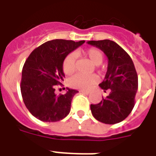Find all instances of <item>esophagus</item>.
<instances>
[{
  "label": "esophagus",
  "mask_w": 156,
  "mask_h": 156,
  "mask_svg": "<svg viewBox=\"0 0 156 156\" xmlns=\"http://www.w3.org/2000/svg\"><path fill=\"white\" fill-rule=\"evenodd\" d=\"M81 93H84V94H87V95H88V94H90V91L89 90H80Z\"/></svg>",
  "instance_id": "esophagus-1"
}]
</instances>
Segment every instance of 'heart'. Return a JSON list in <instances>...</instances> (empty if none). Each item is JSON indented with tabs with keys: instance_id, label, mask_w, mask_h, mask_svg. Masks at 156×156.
<instances>
[{
	"instance_id": "obj_1",
	"label": "heart",
	"mask_w": 156,
	"mask_h": 156,
	"mask_svg": "<svg viewBox=\"0 0 156 156\" xmlns=\"http://www.w3.org/2000/svg\"><path fill=\"white\" fill-rule=\"evenodd\" d=\"M76 53L83 54V56H87L92 61V63L98 66L102 63L103 61V54L100 50L96 48H88L84 51H78ZM62 68H63L64 73L67 75H70L75 71L76 69V57L73 53H69L65 57L62 63ZM97 82V78L94 75L87 76L78 73L73 76L69 80V83L72 87L78 88L87 90L95 84Z\"/></svg>"
}]
</instances>
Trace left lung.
<instances>
[{
    "instance_id": "8db88e82",
    "label": "left lung",
    "mask_w": 156,
    "mask_h": 156,
    "mask_svg": "<svg viewBox=\"0 0 156 156\" xmlns=\"http://www.w3.org/2000/svg\"><path fill=\"white\" fill-rule=\"evenodd\" d=\"M87 44L102 50L106 55L108 69L100 87L110 94L97 104H90L93 116L104 124L119 123L133 110L138 90V74L132 59L116 43L109 40H91Z\"/></svg>"
}]
</instances>
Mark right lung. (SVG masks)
I'll list each match as a JSON object with an SVG mask.
<instances>
[{
  "label": "right lung",
  "instance_id": "add662e5",
  "mask_svg": "<svg viewBox=\"0 0 156 156\" xmlns=\"http://www.w3.org/2000/svg\"><path fill=\"white\" fill-rule=\"evenodd\" d=\"M84 43V40H50L33 50L26 60L21 93L27 108L40 121L55 122L69 113L72 99L78 91L68 88L66 94L56 95L55 87L64 80L65 57Z\"/></svg>",
  "mask_w": 156,
  "mask_h": 156
}]
</instances>
